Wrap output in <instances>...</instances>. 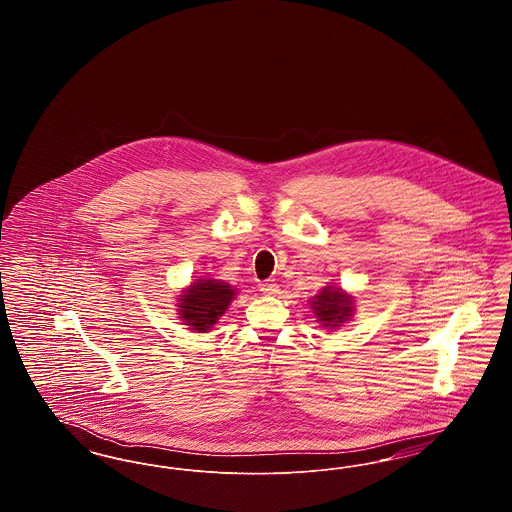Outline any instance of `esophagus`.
<instances>
[{
  "label": "esophagus",
  "mask_w": 512,
  "mask_h": 512,
  "mask_svg": "<svg viewBox=\"0 0 512 512\" xmlns=\"http://www.w3.org/2000/svg\"><path fill=\"white\" fill-rule=\"evenodd\" d=\"M259 290L263 293H267V295H276V293L280 292V290H278V284H274V282H261V284H259Z\"/></svg>",
  "instance_id": "esophagus-1"
}]
</instances>
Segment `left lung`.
I'll use <instances>...</instances> for the list:
<instances>
[{"instance_id": "left-lung-1", "label": "left lung", "mask_w": 512, "mask_h": 512, "mask_svg": "<svg viewBox=\"0 0 512 512\" xmlns=\"http://www.w3.org/2000/svg\"><path fill=\"white\" fill-rule=\"evenodd\" d=\"M313 309L317 313L318 320L330 328L340 326L353 311L351 297L338 288H322V292L318 293L313 301Z\"/></svg>"}]
</instances>
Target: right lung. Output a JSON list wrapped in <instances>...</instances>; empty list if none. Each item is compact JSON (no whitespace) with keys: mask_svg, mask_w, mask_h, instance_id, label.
Returning <instances> with one entry per match:
<instances>
[{"mask_svg":"<svg viewBox=\"0 0 512 512\" xmlns=\"http://www.w3.org/2000/svg\"><path fill=\"white\" fill-rule=\"evenodd\" d=\"M234 295V290L224 282L199 280L180 295V318L192 330L207 332L222 317Z\"/></svg>","mask_w":512,"mask_h":512,"instance_id":"obj_1","label":"right lung"}]
</instances>
